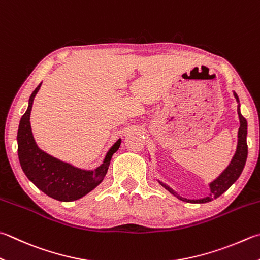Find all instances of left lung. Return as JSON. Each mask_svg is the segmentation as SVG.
Returning <instances> with one entry per match:
<instances>
[{
	"label": "left lung",
	"mask_w": 260,
	"mask_h": 260,
	"mask_svg": "<svg viewBox=\"0 0 260 260\" xmlns=\"http://www.w3.org/2000/svg\"><path fill=\"white\" fill-rule=\"evenodd\" d=\"M233 94H234V97L237 99V102L239 103L238 95L234 91ZM238 114H239V120H240V128L238 131V146H237L236 154H234L231 163L228 165V168L225 169L221 174H219L218 178H216L213 182L209 183L210 192L207 197L202 198V199L183 198L176 193L172 188H170L169 185L161 183L160 181H158V182L163 185L166 190H169L171 193L174 194L175 197L183 200V202L191 203V204L208 203V202H212L213 199L218 198L221 194H223L225 191H226L239 179L240 174L242 173L244 165H246V160L248 156V145H247V126L248 125H247V120L244 119L241 114V112H240V103L238 105Z\"/></svg>",
	"instance_id": "obj_1"
}]
</instances>
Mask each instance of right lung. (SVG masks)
<instances>
[{"label":"right lung","instance_id":"right-lung-1","mask_svg":"<svg viewBox=\"0 0 260 260\" xmlns=\"http://www.w3.org/2000/svg\"><path fill=\"white\" fill-rule=\"evenodd\" d=\"M41 86L42 84H39L29 97L28 109L19 123L17 136L19 161L27 178L48 197L58 202H72L84 197L104 180L112 156L121 145V139L107 151L103 164L91 171L75 168L39 149L31 132L30 112L34 99Z\"/></svg>","mask_w":260,"mask_h":260}]
</instances>
